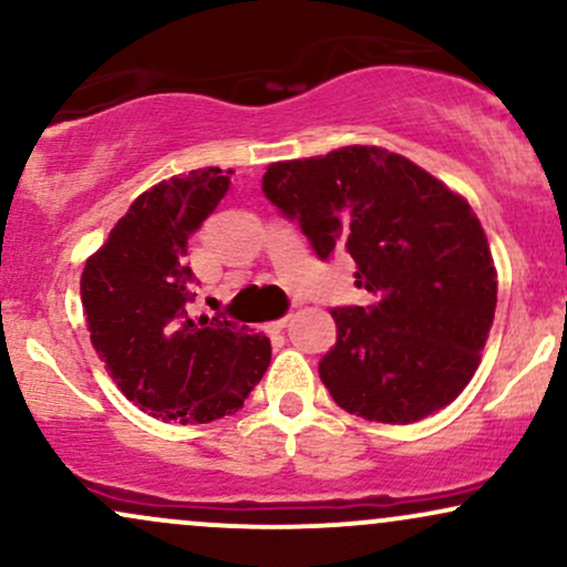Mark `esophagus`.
Wrapping results in <instances>:
<instances>
[{
  "label": "esophagus",
  "mask_w": 567,
  "mask_h": 567,
  "mask_svg": "<svg viewBox=\"0 0 567 567\" xmlns=\"http://www.w3.org/2000/svg\"><path fill=\"white\" fill-rule=\"evenodd\" d=\"M288 322H290V315H285V317H279L277 322H271L269 328H271V330H282V328H288Z\"/></svg>",
  "instance_id": "esophagus-1"
}]
</instances>
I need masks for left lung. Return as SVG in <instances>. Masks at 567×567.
<instances>
[{
    "instance_id": "8db88e82",
    "label": "left lung",
    "mask_w": 567,
    "mask_h": 567,
    "mask_svg": "<svg viewBox=\"0 0 567 567\" xmlns=\"http://www.w3.org/2000/svg\"><path fill=\"white\" fill-rule=\"evenodd\" d=\"M264 194L320 261L354 258L368 306H336L320 379L338 408L413 424L464 392L496 315V269L470 202L375 146L277 162Z\"/></svg>"
}]
</instances>
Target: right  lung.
Here are the masks:
<instances>
[{
	"mask_svg": "<svg viewBox=\"0 0 567 567\" xmlns=\"http://www.w3.org/2000/svg\"><path fill=\"white\" fill-rule=\"evenodd\" d=\"M234 171H192L130 205L82 271L90 341L120 392L143 413L207 424L237 413L271 362L266 336L224 315L192 320L197 277L186 264Z\"/></svg>",
	"mask_w": 567,
	"mask_h": 567,
	"instance_id": "1",
	"label": "right lung"
}]
</instances>
